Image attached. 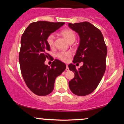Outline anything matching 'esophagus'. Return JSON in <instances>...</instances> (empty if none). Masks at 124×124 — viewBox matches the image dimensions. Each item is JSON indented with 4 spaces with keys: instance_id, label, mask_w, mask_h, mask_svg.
Masks as SVG:
<instances>
[{
    "instance_id": "esophagus-1",
    "label": "esophagus",
    "mask_w": 124,
    "mask_h": 124,
    "mask_svg": "<svg viewBox=\"0 0 124 124\" xmlns=\"http://www.w3.org/2000/svg\"><path fill=\"white\" fill-rule=\"evenodd\" d=\"M66 71H68V70H69V68H68V65H66Z\"/></svg>"
}]
</instances>
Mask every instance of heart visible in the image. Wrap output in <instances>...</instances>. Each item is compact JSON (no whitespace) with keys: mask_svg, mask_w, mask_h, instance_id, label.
Instances as JSON below:
<instances>
[{"mask_svg":"<svg viewBox=\"0 0 124 124\" xmlns=\"http://www.w3.org/2000/svg\"><path fill=\"white\" fill-rule=\"evenodd\" d=\"M61 34H62L65 39L68 41V42H70L72 41H75L76 38L75 32L73 30L70 29H65L61 31ZM54 38L55 36L53 34H51L48 36L46 38V42L50 47H53L54 45ZM71 55V52L69 51L68 52H59L56 54V56L60 59L61 60L63 61H66L68 60V58Z\"/></svg>","mask_w":124,"mask_h":124,"instance_id":"1","label":"heart"}]
</instances>
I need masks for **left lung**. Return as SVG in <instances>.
I'll return each mask as SVG.
<instances>
[{"instance_id": "8db88e82", "label": "left lung", "mask_w": 124, "mask_h": 124, "mask_svg": "<svg viewBox=\"0 0 124 124\" xmlns=\"http://www.w3.org/2000/svg\"><path fill=\"white\" fill-rule=\"evenodd\" d=\"M68 25L80 37L73 63H83L78 69L73 63L69 65V69L75 73L69 86L73 94L85 96L96 89L103 78L106 69L107 49L101 32L92 24L85 21L69 23Z\"/></svg>"}]
</instances>
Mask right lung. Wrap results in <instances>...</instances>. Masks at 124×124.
Returning a JSON list of instances; mask_svg holds the SVG:
<instances>
[{"mask_svg": "<svg viewBox=\"0 0 124 124\" xmlns=\"http://www.w3.org/2000/svg\"><path fill=\"white\" fill-rule=\"evenodd\" d=\"M64 24L45 21L32 23L21 36L19 54L21 74L29 89L38 96L50 94L54 89L56 77L66 68L63 62L58 59L54 61L51 66L44 63L50 56L47 54L50 46L46 38Z\"/></svg>", "mask_w": 124, "mask_h": 124, "instance_id": "add662e5", "label": "right lung"}]
</instances>
